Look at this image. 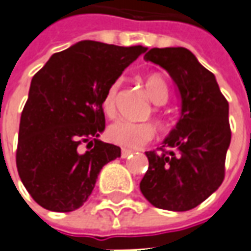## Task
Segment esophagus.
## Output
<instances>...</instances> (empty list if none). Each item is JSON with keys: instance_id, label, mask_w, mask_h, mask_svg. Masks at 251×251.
I'll return each mask as SVG.
<instances>
[{"instance_id": "1", "label": "esophagus", "mask_w": 251, "mask_h": 251, "mask_svg": "<svg viewBox=\"0 0 251 251\" xmlns=\"http://www.w3.org/2000/svg\"><path fill=\"white\" fill-rule=\"evenodd\" d=\"M132 154H133V151H130V150H125V148L121 151V156H122V158H127V156H130Z\"/></svg>"}]
</instances>
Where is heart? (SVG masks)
<instances>
[{
	"label": "heart",
	"instance_id": "obj_1",
	"mask_svg": "<svg viewBox=\"0 0 251 251\" xmlns=\"http://www.w3.org/2000/svg\"><path fill=\"white\" fill-rule=\"evenodd\" d=\"M121 81L117 79L108 86L103 97V110L105 115L114 117L117 110V99ZM144 86L148 96L155 104H163L169 97L168 85L165 82L163 76L158 73L148 74L144 79ZM155 134L154 126L151 124H136L119 119L112 122L107 129V137L110 141L125 148H140L152 140Z\"/></svg>",
	"mask_w": 251,
	"mask_h": 251
}]
</instances>
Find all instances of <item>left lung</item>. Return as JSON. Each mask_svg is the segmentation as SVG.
Returning <instances> with one entry per match:
<instances>
[{
    "instance_id": "left-lung-1",
    "label": "left lung",
    "mask_w": 251,
    "mask_h": 251,
    "mask_svg": "<svg viewBox=\"0 0 251 251\" xmlns=\"http://www.w3.org/2000/svg\"><path fill=\"white\" fill-rule=\"evenodd\" d=\"M169 73L181 97V112L159 152L147 151L140 190L163 210L187 211L219 188L231 143L228 101L216 76L185 48H152L144 54Z\"/></svg>"
}]
</instances>
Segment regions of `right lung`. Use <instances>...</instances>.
<instances>
[{
	"instance_id": "obj_1",
	"label": "right lung",
	"mask_w": 251,
	"mask_h": 251,
	"mask_svg": "<svg viewBox=\"0 0 251 251\" xmlns=\"http://www.w3.org/2000/svg\"><path fill=\"white\" fill-rule=\"evenodd\" d=\"M146 50L81 41L52 54L32 76L20 117L16 166L25 190L44 209L81 207L104 165L121 156L118 146L99 140L105 127L103 97Z\"/></svg>"
}]
</instances>
